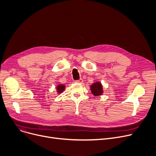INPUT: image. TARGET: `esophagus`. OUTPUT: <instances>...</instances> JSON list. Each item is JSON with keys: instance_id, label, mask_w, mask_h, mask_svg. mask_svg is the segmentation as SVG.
<instances>
[{"instance_id": "34e87169", "label": "esophagus", "mask_w": 156, "mask_h": 156, "mask_svg": "<svg viewBox=\"0 0 156 156\" xmlns=\"http://www.w3.org/2000/svg\"><path fill=\"white\" fill-rule=\"evenodd\" d=\"M75 82L77 83H83V79L80 78L79 80H77Z\"/></svg>"}]
</instances>
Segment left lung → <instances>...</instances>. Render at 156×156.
Listing matches in <instances>:
<instances>
[{"instance_id":"left-lung-1","label":"left lung","mask_w":156,"mask_h":156,"mask_svg":"<svg viewBox=\"0 0 156 156\" xmlns=\"http://www.w3.org/2000/svg\"><path fill=\"white\" fill-rule=\"evenodd\" d=\"M90 90L92 94L95 97L102 95L103 93V85L101 84V83L100 81L93 83L90 86Z\"/></svg>"}]
</instances>
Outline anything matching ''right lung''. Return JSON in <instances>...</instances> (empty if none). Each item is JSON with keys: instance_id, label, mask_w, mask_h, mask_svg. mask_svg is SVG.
I'll list each match as a JSON object with an SVG mask.
<instances>
[{"instance_id": "1", "label": "right lung", "mask_w": 156, "mask_h": 156, "mask_svg": "<svg viewBox=\"0 0 156 156\" xmlns=\"http://www.w3.org/2000/svg\"><path fill=\"white\" fill-rule=\"evenodd\" d=\"M65 88H66V86L65 85L58 84L56 87V90L57 94H60V93H63L64 91V90H65Z\"/></svg>"}]
</instances>
